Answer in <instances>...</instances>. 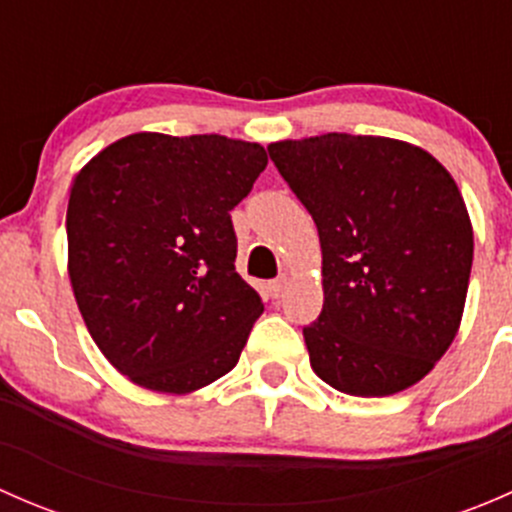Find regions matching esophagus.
I'll return each mask as SVG.
<instances>
[{"label":"esophagus","mask_w":512,"mask_h":512,"mask_svg":"<svg viewBox=\"0 0 512 512\" xmlns=\"http://www.w3.org/2000/svg\"><path fill=\"white\" fill-rule=\"evenodd\" d=\"M285 287H287V277H277V280L267 282V292H270L272 299H280L282 294H285Z\"/></svg>","instance_id":"obj_1"}]
</instances>
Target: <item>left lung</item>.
Returning a JSON list of instances; mask_svg holds the SVG:
<instances>
[{"mask_svg": "<svg viewBox=\"0 0 512 512\" xmlns=\"http://www.w3.org/2000/svg\"><path fill=\"white\" fill-rule=\"evenodd\" d=\"M267 153L322 245L324 307L302 329L314 374L352 396L414 386L451 347L471 277L473 227L451 173L381 136L324 133Z\"/></svg>", "mask_w": 512, "mask_h": 512, "instance_id": "8db88e82", "label": "left lung"}]
</instances>
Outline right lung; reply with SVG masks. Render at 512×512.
Masks as SVG:
<instances>
[{"mask_svg":"<svg viewBox=\"0 0 512 512\" xmlns=\"http://www.w3.org/2000/svg\"><path fill=\"white\" fill-rule=\"evenodd\" d=\"M265 165L260 143L133 133L76 175L71 287L98 349L133 384L188 394L237 364L265 307L235 270L230 210Z\"/></svg>","mask_w":512,"mask_h":512,"instance_id":"add662e5","label":"right lung"}]
</instances>
